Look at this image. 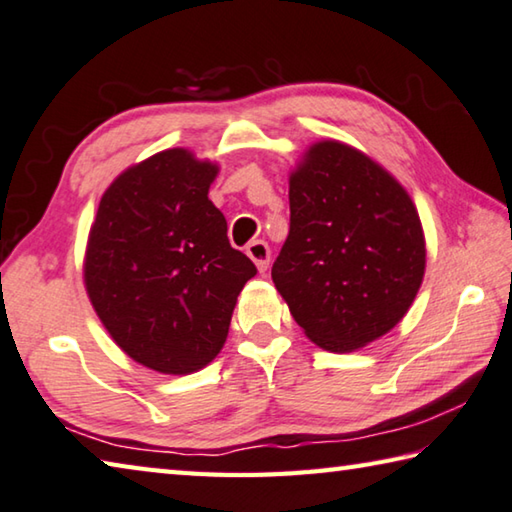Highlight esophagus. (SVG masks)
<instances>
[{"label":"esophagus","mask_w":512,"mask_h":512,"mask_svg":"<svg viewBox=\"0 0 512 512\" xmlns=\"http://www.w3.org/2000/svg\"><path fill=\"white\" fill-rule=\"evenodd\" d=\"M246 253L257 264L259 273H266L268 271V262H271V248H268L266 241H262V239L250 241L248 248H246Z\"/></svg>","instance_id":"obj_1"}]
</instances>
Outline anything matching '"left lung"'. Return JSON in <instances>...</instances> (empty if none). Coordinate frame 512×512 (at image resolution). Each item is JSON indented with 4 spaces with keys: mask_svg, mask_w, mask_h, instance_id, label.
<instances>
[{
    "mask_svg": "<svg viewBox=\"0 0 512 512\" xmlns=\"http://www.w3.org/2000/svg\"><path fill=\"white\" fill-rule=\"evenodd\" d=\"M291 228L273 282L315 345L349 353L392 331L425 273L410 194L351 145L320 141L288 179Z\"/></svg>",
    "mask_w": 512,
    "mask_h": 512,
    "instance_id": "8db88e82",
    "label": "left lung"
}]
</instances>
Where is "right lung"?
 Segmentation results:
<instances>
[{
    "instance_id": "right-lung-1",
    "label": "right lung",
    "mask_w": 512,
    "mask_h": 512,
    "mask_svg": "<svg viewBox=\"0 0 512 512\" xmlns=\"http://www.w3.org/2000/svg\"><path fill=\"white\" fill-rule=\"evenodd\" d=\"M217 163L174 147L127 167L102 194L85 253V286L109 336L161 374H192L228 338L255 264L230 246L208 199Z\"/></svg>"
}]
</instances>
